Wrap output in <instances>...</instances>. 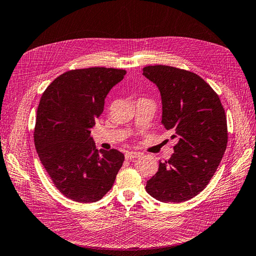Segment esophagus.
I'll list each match as a JSON object with an SVG mask.
<instances>
[{
	"label": "esophagus",
	"mask_w": 256,
	"mask_h": 256,
	"mask_svg": "<svg viewBox=\"0 0 256 256\" xmlns=\"http://www.w3.org/2000/svg\"><path fill=\"white\" fill-rule=\"evenodd\" d=\"M140 152H133V150L128 152L126 154V159H134V158H138V157H140Z\"/></svg>",
	"instance_id": "1"
}]
</instances>
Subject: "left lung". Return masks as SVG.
<instances>
[{
	"label": "left lung",
	"mask_w": 256,
	"mask_h": 256,
	"mask_svg": "<svg viewBox=\"0 0 256 256\" xmlns=\"http://www.w3.org/2000/svg\"><path fill=\"white\" fill-rule=\"evenodd\" d=\"M142 75L156 84L162 102V123L178 138L169 160L159 162L146 191L164 203H181L210 183L227 148L224 109L218 94L198 74L167 65H150Z\"/></svg>",
	"instance_id": "left-lung-1"
}]
</instances>
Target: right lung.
<instances>
[{
  "instance_id": "right-lung-1",
  "label": "right lung",
  "mask_w": 256,
  "mask_h": 256,
  "mask_svg": "<svg viewBox=\"0 0 256 256\" xmlns=\"http://www.w3.org/2000/svg\"><path fill=\"white\" fill-rule=\"evenodd\" d=\"M126 70L89 68L60 75L40 99L34 132L41 164L56 188L80 203L98 202L111 190L124 155L96 150L90 136L111 88Z\"/></svg>"
}]
</instances>
